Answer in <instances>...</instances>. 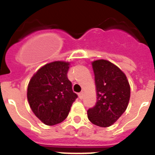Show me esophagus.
<instances>
[{
  "label": "esophagus",
  "instance_id": "esophagus-1",
  "mask_svg": "<svg viewBox=\"0 0 155 155\" xmlns=\"http://www.w3.org/2000/svg\"><path fill=\"white\" fill-rule=\"evenodd\" d=\"M78 96H79V99H83V96H84V92L83 91H81L78 94Z\"/></svg>",
  "mask_w": 155,
  "mask_h": 155
}]
</instances>
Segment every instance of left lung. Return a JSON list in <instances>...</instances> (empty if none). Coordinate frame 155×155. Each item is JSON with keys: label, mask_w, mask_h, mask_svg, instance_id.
<instances>
[{"label": "left lung", "mask_w": 155, "mask_h": 155, "mask_svg": "<svg viewBox=\"0 0 155 155\" xmlns=\"http://www.w3.org/2000/svg\"><path fill=\"white\" fill-rule=\"evenodd\" d=\"M96 86L97 102L87 111L89 120L97 126H111L125 111L130 86L125 74L106 60L92 62Z\"/></svg>", "instance_id": "8db88e82"}]
</instances>
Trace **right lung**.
<instances>
[{"label": "right lung", "mask_w": 155, "mask_h": 155, "mask_svg": "<svg viewBox=\"0 0 155 155\" xmlns=\"http://www.w3.org/2000/svg\"><path fill=\"white\" fill-rule=\"evenodd\" d=\"M69 69V62L54 61L40 68L29 82L27 99L30 107L47 125L64 120L78 98L67 77Z\"/></svg>", "instance_id": "add662e5"}]
</instances>
